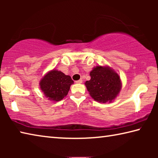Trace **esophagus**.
Wrapping results in <instances>:
<instances>
[{"label":"esophagus","instance_id":"34e87169","mask_svg":"<svg viewBox=\"0 0 158 158\" xmlns=\"http://www.w3.org/2000/svg\"><path fill=\"white\" fill-rule=\"evenodd\" d=\"M82 81H83L82 79H79V80H77V81H76L75 82L77 83V84H81Z\"/></svg>","mask_w":158,"mask_h":158}]
</instances>
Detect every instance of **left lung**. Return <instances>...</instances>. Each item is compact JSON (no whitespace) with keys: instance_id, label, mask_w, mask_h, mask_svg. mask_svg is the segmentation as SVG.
<instances>
[{"instance_id":"obj_1","label":"left lung","mask_w":158,"mask_h":158,"mask_svg":"<svg viewBox=\"0 0 158 158\" xmlns=\"http://www.w3.org/2000/svg\"><path fill=\"white\" fill-rule=\"evenodd\" d=\"M90 76L91 79L85 85L90 96L99 102H111L121 89L119 75L109 67L96 66Z\"/></svg>"}]
</instances>
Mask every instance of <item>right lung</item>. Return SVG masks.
<instances>
[{
	"label": "right lung",
	"mask_w": 158,
	"mask_h": 158,
	"mask_svg": "<svg viewBox=\"0 0 158 158\" xmlns=\"http://www.w3.org/2000/svg\"><path fill=\"white\" fill-rule=\"evenodd\" d=\"M73 83L70 76L65 75L56 69H53L42 79L40 85L47 98L58 102L68 95L70 85Z\"/></svg>",
	"instance_id": "1"
}]
</instances>
